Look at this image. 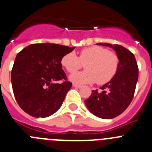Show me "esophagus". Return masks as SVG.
I'll use <instances>...</instances> for the list:
<instances>
[{
	"label": "esophagus",
	"instance_id": "obj_1",
	"mask_svg": "<svg viewBox=\"0 0 152 152\" xmlns=\"http://www.w3.org/2000/svg\"><path fill=\"white\" fill-rule=\"evenodd\" d=\"M73 86L74 88H82V86H79V85H76V84H73Z\"/></svg>",
	"mask_w": 152,
	"mask_h": 152
}]
</instances>
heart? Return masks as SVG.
<instances>
[{
	"label": "heart",
	"instance_id": "1",
	"mask_svg": "<svg viewBox=\"0 0 152 152\" xmlns=\"http://www.w3.org/2000/svg\"><path fill=\"white\" fill-rule=\"evenodd\" d=\"M61 64L70 73L79 70L84 64L86 70L69 76L73 83L82 85L97 82V84L103 85L116 74L119 59L115 52L102 46H93L82 49L79 57L73 52L66 54L62 57Z\"/></svg>",
	"mask_w": 152,
	"mask_h": 152
}]
</instances>
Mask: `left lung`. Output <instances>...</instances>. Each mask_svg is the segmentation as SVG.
<instances>
[{
	"label": "left lung",
	"mask_w": 152,
	"mask_h": 152,
	"mask_svg": "<svg viewBox=\"0 0 152 152\" xmlns=\"http://www.w3.org/2000/svg\"><path fill=\"white\" fill-rule=\"evenodd\" d=\"M109 46L115 51L119 59L117 73L100 91H92L85 100L87 108L94 115L103 119H111L121 115L131 103L138 81L139 69L135 56L121 45L97 43Z\"/></svg>",
	"instance_id": "8db88e82"
}]
</instances>
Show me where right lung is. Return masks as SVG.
<instances>
[{
  "label": "right lung",
  "mask_w": 152,
  "mask_h": 152,
  "mask_svg": "<svg viewBox=\"0 0 152 152\" xmlns=\"http://www.w3.org/2000/svg\"><path fill=\"white\" fill-rule=\"evenodd\" d=\"M75 47L55 43L29 45L16 55L11 72L12 91L22 110L46 118L61 106L72 83L66 81L61 60ZM63 80L62 83H57Z\"/></svg>",
  "instance_id": "add662e5"
}]
</instances>
